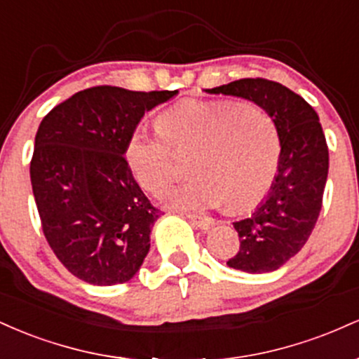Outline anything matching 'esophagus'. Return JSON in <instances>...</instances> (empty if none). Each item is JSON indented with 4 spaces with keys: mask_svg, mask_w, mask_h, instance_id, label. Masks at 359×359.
Listing matches in <instances>:
<instances>
[{
    "mask_svg": "<svg viewBox=\"0 0 359 359\" xmlns=\"http://www.w3.org/2000/svg\"><path fill=\"white\" fill-rule=\"evenodd\" d=\"M187 217L197 226V228H201V229H209L214 226V219L209 216H196V214H187Z\"/></svg>",
    "mask_w": 359,
    "mask_h": 359,
    "instance_id": "1",
    "label": "esophagus"
}]
</instances>
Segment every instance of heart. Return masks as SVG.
<instances>
[{"mask_svg": "<svg viewBox=\"0 0 359 359\" xmlns=\"http://www.w3.org/2000/svg\"><path fill=\"white\" fill-rule=\"evenodd\" d=\"M155 133L135 128L125 158L135 179L160 194L175 175V156L191 154V179L172 185L163 201L177 209L229 211L255 205L273 182L280 138L273 119L251 101L189 100L158 114Z\"/></svg>", "mask_w": 359, "mask_h": 359, "instance_id": "b5f03b06", "label": "heart"}]
</instances>
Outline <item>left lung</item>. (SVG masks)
<instances>
[{"instance_id": "8db88e82", "label": "left lung", "mask_w": 359, "mask_h": 359, "mask_svg": "<svg viewBox=\"0 0 359 359\" xmlns=\"http://www.w3.org/2000/svg\"><path fill=\"white\" fill-rule=\"evenodd\" d=\"M205 90L253 101L277 126L278 172L255 212L233 222L240 250L226 262L248 273L273 271L302 250L323 208L329 150L319 116L294 90L262 77Z\"/></svg>"}]
</instances>
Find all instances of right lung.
<instances>
[{
	"label": "right lung",
	"mask_w": 359,
	"mask_h": 359,
	"mask_svg": "<svg viewBox=\"0 0 359 359\" xmlns=\"http://www.w3.org/2000/svg\"><path fill=\"white\" fill-rule=\"evenodd\" d=\"M179 90L96 86L57 104L40 123L30 179L45 238L74 277L116 285L135 277L160 217L125 158L145 111Z\"/></svg>",
	"instance_id": "right-lung-1"
}]
</instances>
